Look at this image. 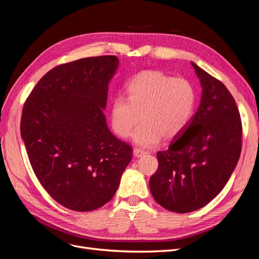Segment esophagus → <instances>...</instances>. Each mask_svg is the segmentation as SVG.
I'll return each mask as SVG.
<instances>
[{
    "label": "esophagus",
    "instance_id": "obj_1",
    "mask_svg": "<svg viewBox=\"0 0 259 259\" xmlns=\"http://www.w3.org/2000/svg\"><path fill=\"white\" fill-rule=\"evenodd\" d=\"M147 152L142 150V149H134V155L136 156V158H140V156H143Z\"/></svg>",
    "mask_w": 259,
    "mask_h": 259
}]
</instances>
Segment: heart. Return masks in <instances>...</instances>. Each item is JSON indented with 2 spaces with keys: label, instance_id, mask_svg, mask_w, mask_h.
Masks as SVG:
<instances>
[{
  "label": "heart",
  "instance_id": "b5f03b06",
  "mask_svg": "<svg viewBox=\"0 0 259 259\" xmlns=\"http://www.w3.org/2000/svg\"><path fill=\"white\" fill-rule=\"evenodd\" d=\"M126 98L116 96L110 108L111 126L117 136L133 140L142 147H152L162 136H178L193 115L197 95L192 84L182 77L147 70L126 84Z\"/></svg>",
  "mask_w": 259,
  "mask_h": 259
}]
</instances>
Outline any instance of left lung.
I'll list each match as a JSON object with an SVG mask.
<instances>
[{
    "instance_id": "1",
    "label": "left lung",
    "mask_w": 259,
    "mask_h": 259,
    "mask_svg": "<svg viewBox=\"0 0 259 259\" xmlns=\"http://www.w3.org/2000/svg\"><path fill=\"white\" fill-rule=\"evenodd\" d=\"M202 88L200 106L165 151L149 187L161 206L175 213L197 210L223 190L241 153L242 124L230 92L191 61Z\"/></svg>"
}]
</instances>
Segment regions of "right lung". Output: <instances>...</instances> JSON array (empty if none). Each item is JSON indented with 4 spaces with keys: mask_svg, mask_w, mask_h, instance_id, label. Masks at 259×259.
<instances>
[{
    "mask_svg": "<svg viewBox=\"0 0 259 259\" xmlns=\"http://www.w3.org/2000/svg\"><path fill=\"white\" fill-rule=\"evenodd\" d=\"M115 56L75 60L52 69L22 109L20 134L38 182L76 211L110 201L132 160V147L109 131L104 110Z\"/></svg>",
    "mask_w": 259,
    "mask_h": 259,
    "instance_id": "1",
    "label": "right lung"
}]
</instances>
